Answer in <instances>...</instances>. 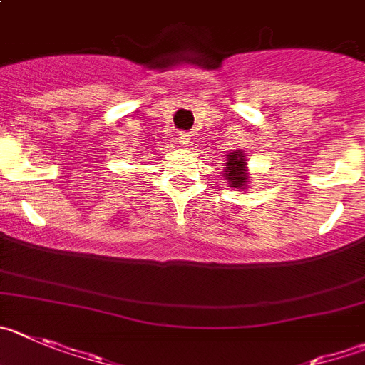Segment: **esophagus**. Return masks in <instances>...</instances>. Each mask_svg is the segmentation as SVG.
<instances>
[{"label": "esophagus", "mask_w": 365, "mask_h": 365, "mask_svg": "<svg viewBox=\"0 0 365 365\" xmlns=\"http://www.w3.org/2000/svg\"><path fill=\"white\" fill-rule=\"evenodd\" d=\"M177 141H179V145L188 146V145H190V141H192V139H190V133H188V132H180V133H179V137H177Z\"/></svg>", "instance_id": "esophagus-1"}]
</instances>
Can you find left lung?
Instances as JSON below:
<instances>
[{"instance_id":"1","label":"left lung","mask_w":365,"mask_h":365,"mask_svg":"<svg viewBox=\"0 0 365 365\" xmlns=\"http://www.w3.org/2000/svg\"><path fill=\"white\" fill-rule=\"evenodd\" d=\"M246 153L242 150H232L222 163V177L228 180L232 188L244 190L250 185V170L246 163Z\"/></svg>"}]
</instances>
